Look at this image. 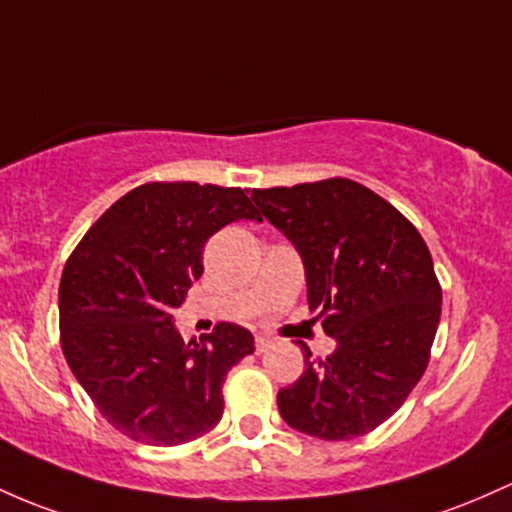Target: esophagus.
I'll return each instance as SVG.
<instances>
[{
	"label": "esophagus",
	"mask_w": 512,
	"mask_h": 512,
	"mask_svg": "<svg viewBox=\"0 0 512 512\" xmlns=\"http://www.w3.org/2000/svg\"><path fill=\"white\" fill-rule=\"evenodd\" d=\"M269 347H272V340H269L267 335H257V338H255V352H257V355L267 352Z\"/></svg>",
	"instance_id": "34e87169"
}]
</instances>
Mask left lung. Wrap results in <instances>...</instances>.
Instances as JSON below:
<instances>
[{"mask_svg": "<svg viewBox=\"0 0 512 512\" xmlns=\"http://www.w3.org/2000/svg\"><path fill=\"white\" fill-rule=\"evenodd\" d=\"M262 216L306 269L335 352L311 362L277 406L286 425L320 440H352L389 420L423 376L442 311L425 240L389 201L352 179L252 189Z\"/></svg>", "mask_w": 512, "mask_h": 512, "instance_id": "8db88e82", "label": "left lung"}]
</instances>
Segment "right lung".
Segmentation results:
<instances>
[{"label":"right lung","mask_w":512,"mask_h":512,"mask_svg":"<svg viewBox=\"0 0 512 512\" xmlns=\"http://www.w3.org/2000/svg\"><path fill=\"white\" fill-rule=\"evenodd\" d=\"M240 218L262 221L243 189L140 184L67 260L58 291L63 355L99 413L131 440L174 447L216 428L226 374L255 352L250 330L233 323L184 345L172 318L204 274L206 240Z\"/></svg>","instance_id":"1"}]
</instances>
